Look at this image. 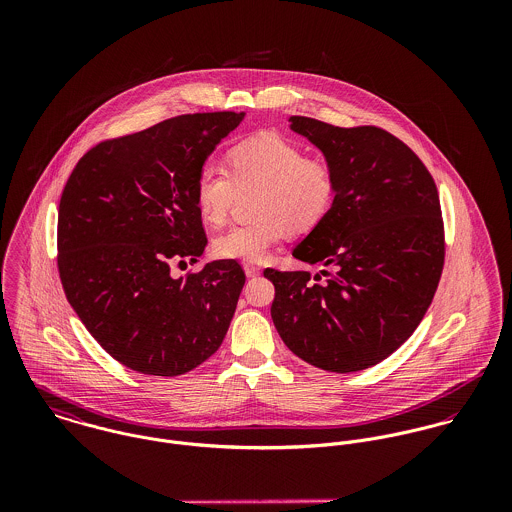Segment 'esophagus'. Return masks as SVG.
Wrapping results in <instances>:
<instances>
[{"label": "esophagus", "mask_w": 512, "mask_h": 512, "mask_svg": "<svg viewBox=\"0 0 512 512\" xmlns=\"http://www.w3.org/2000/svg\"><path fill=\"white\" fill-rule=\"evenodd\" d=\"M244 272H246L248 278H256V276L262 274L260 266H256V264H244Z\"/></svg>", "instance_id": "34e87169"}]
</instances>
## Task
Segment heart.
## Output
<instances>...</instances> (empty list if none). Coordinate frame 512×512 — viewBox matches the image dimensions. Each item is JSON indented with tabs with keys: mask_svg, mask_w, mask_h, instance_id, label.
<instances>
[{
	"mask_svg": "<svg viewBox=\"0 0 512 512\" xmlns=\"http://www.w3.org/2000/svg\"><path fill=\"white\" fill-rule=\"evenodd\" d=\"M254 191L250 215L213 242L222 260L260 262L288 232L305 234L331 213L337 197L333 167L278 134H260L228 151V169L205 163L195 181V201L205 222L220 226L240 193Z\"/></svg>",
	"mask_w": 512,
	"mask_h": 512,
	"instance_id": "1",
	"label": "heart"
}]
</instances>
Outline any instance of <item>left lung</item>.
<instances>
[{"label":"left lung","mask_w":512,"mask_h":512,"mask_svg":"<svg viewBox=\"0 0 512 512\" xmlns=\"http://www.w3.org/2000/svg\"><path fill=\"white\" fill-rule=\"evenodd\" d=\"M293 132L325 153L337 177L331 213L293 256L327 278L266 268L274 325L288 349L329 372L390 357L438 290L445 238L438 187L422 159L376 126L337 128L292 116Z\"/></svg>","instance_id":"1"}]
</instances>
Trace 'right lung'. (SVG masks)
I'll use <instances>...</instances> for the list:
<instances>
[{"label":"right lung","mask_w":512,"mask_h":512,"mask_svg":"<svg viewBox=\"0 0 512 512\" xmlns=\"http://www.w3.org/2000/svg\"><path fill=\"white\" fill-rule=\"evenodd\" d=\"M244 112L183 114L88 149L63 189L57 268L76 315L120 365L177 376L205 363L228 331L244 270L205 252L195 181Z\"/></svg>","instance_id":"1"}]
</instances>
